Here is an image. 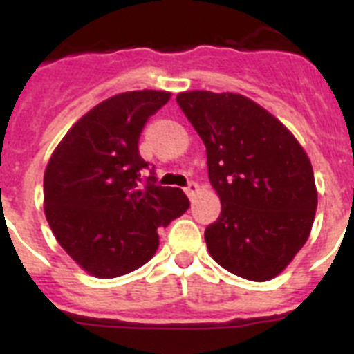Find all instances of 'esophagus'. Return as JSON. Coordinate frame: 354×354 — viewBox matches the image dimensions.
I'll list each match as a JSON object with an SVG mask.
<instances>
[{
  "label": "esophagus",
  "mask_w": 354,
  "mask_h": 354,
  "mask_svg": "<svg viewBox=\"0 0 354 354\" xmlns=\"http://www.w3.org/2000/svg\"><path fill=\"white\" fill-rule=\"evenodd\" d=\"M184 192H186V195L189 196V198H193V196H195L196 193H198V184H196V183H189L186 186V189H184Z\"/></svg>",
  "instance_id": "34e87169"
}]
</instances>
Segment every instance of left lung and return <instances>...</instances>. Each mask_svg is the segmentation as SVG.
<instances>
[{"label": "left lung", "mask_w": 354, "mask_h": 354, "mask_svg": "<svg viewBox=\"0 0 354 354\" xmlns=\"http://www.w3.org/2000/svg\"><path fill=\"white\" fill-rule=\"evenodd\" d=\"M177 104L207 152L221 214L205 228L221 268L253 282L282 273L301 250L317 209L310 159L282 122L239 93L183 92Z\"/></svg>", "instance_id": "left-lung-1"}]
</instances>
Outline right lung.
Here are the masks:
<instances>
[{
	"label": "right lung",
	"mask_w": 354,
	"mask_h": 354,
	"mask_svg": "<svg viewBox=\"0 0 354 354\" xmlns=\"http://www.w3.org/2000/svg\"><path fill=\"white\" fill-rule=\"evenodd\" d=\"M170 93L136 90L90 109L56 147L44 174V211L62 248L86 273L115 278L138 270L159 246L158 232L189 207L179 187L156 184L140 156L147 120ZM154 168V167H152Z\"/></svg>",
	"instance_id": "1"
}]
</instances>
